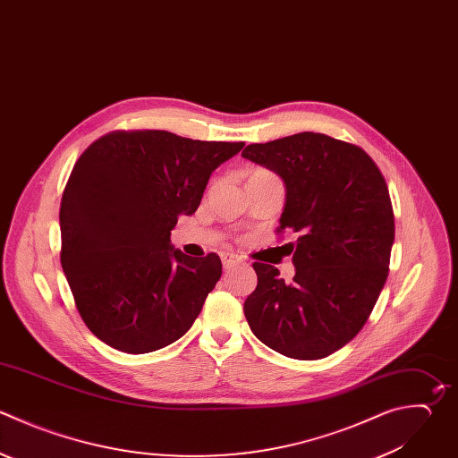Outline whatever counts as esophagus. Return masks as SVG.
<instances>
[{
    "label": "esophagus",
    "mask_w": 458,
    "mask_h": 458,
    "mask_svg": "<svg viewBox=\"0 0 458 458\" xmlns=\"http://www.w3.org/2000/svg\"><path fill=\"white\" fill-rule=\"evenodd\" d=\"M220 258H222L224 268H231V267H234V265H238V263L242 261V258L236 256V254H233V252H222Z\"/></svg>",
    "instance_id": "34e87169"
}]
</instances>
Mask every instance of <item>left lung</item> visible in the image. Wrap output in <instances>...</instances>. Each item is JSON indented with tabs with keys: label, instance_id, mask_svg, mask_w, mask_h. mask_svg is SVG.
<instances>
[{
	"label": "left lung",
	"instance_id": "obj_1",
	"mask_svg": "<svg viewBox=\"0 0 458 458\" xmlns=\"http://www.w3.org/2000/svg\"><path fill=\"white\" fill-rule=\"evenodd\" d=\"M242 156L286 188L277 233H297L293 281L254 263L258 286L243 304L252 333L295 360H318L351 342L388 276L394 213L376 163L356 145L301 132L249 145Z\"/></svg>",
	"mask_w": 458,
	"mask_h": 458
}]
</instances>
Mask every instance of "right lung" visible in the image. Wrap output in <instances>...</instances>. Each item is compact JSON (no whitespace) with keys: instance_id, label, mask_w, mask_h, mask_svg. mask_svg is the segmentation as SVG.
Instances as JSON below:
<instances>
[{"instance_id":"right-lung-1","label":"right lung","mask_w":458,"mask_h":458,"mask_svg":"<svg viewBox=\"0 0 458 458\" xmlns=\"http://www.w3.org/2000/svg\"><path fill=\"white\" fill-rule=\"evenodd\" d=\"M243 145L118 131L75 163L59 213L61 263L82 320L102 342L143 354L193 326L222 261L215 252L186 256L170 234Z\"/></svg>"}]
</instances>
